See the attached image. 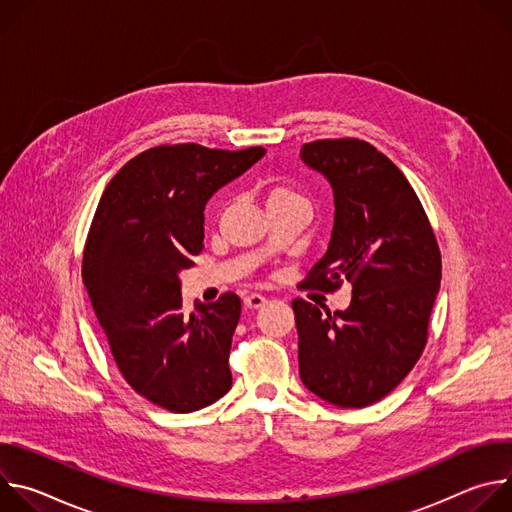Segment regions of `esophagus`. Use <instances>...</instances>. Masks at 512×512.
<instances>
[{"label":"esophagus","instance_id":"obj_1","mask_svg":"<svg viewBox=\"0 0 512 512\" xmlns=\"http://www.w3.org/2000/svg\"><path fill=\"white\" fill-rule=\"evenodd\" d=\"M265 302H267V300H265L261 294H249V296L243 300V306H245L247 310H257V308H261Z\"/></svg>","mask_w":512,"mask_h":512}]
</instances>
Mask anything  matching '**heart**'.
<instances>
[{
	"instance_id": "b5f03b06",
	"label": "heart",
	"mask_w": 512,
	"mask_h": 512,
	"mask_svg": "<svg viewBox=\"0 0 512 512\" xmlns=\"http://www.w3.org/2000/svg\"><path fill=\"white\" fill-rule=\"evenodd\" d=\"M283 202H306L302 194H298L294 188L283 186V184H275L271 188H267L265 192V206H275V204H283Z\"/></svg>"
}]
</instances>
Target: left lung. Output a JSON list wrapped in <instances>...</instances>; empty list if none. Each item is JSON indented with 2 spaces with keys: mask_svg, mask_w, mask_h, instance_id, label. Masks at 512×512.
I'll return each mask as SVG.
<instances>
[{
  "mask_svg": "<svg viewBox=\"0 0 512 512\" xmlns=\"http://www.w3.org/2000/svg\"><path fill=\"white\" fill-rule=\"evenodd\" d=\"M302 162L334 192V227L308 287L352 283L344 312L294 300L302 383L336 407H367L415 367L442 279V255L403 172L371 143H306Z\"/></svg>",
  "mask_w": 512,
  "mask_h": 512,
  "instance_id": "left-lung-1",
  "label": "left lung"
}]
</instances>
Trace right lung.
<instances>
[{"mask_svg": "<svg viewBox=\"0 0 512 512\" xmlns=\"http://www.w3.org/2000/svg\"><path fill=\"white\" fill-rule=\"evenodd\" d=\"M265 156L263 148L158 145L107 184L83 255V281L123 379L135 393L190 413L233 385L229 352L241 300L182 310L180 271L202 251L210 196Z\"/></svg>", "mask_w": 512, "mask_h": 512, "instance_id": "1", "label": "right lung"}]
</instances>
